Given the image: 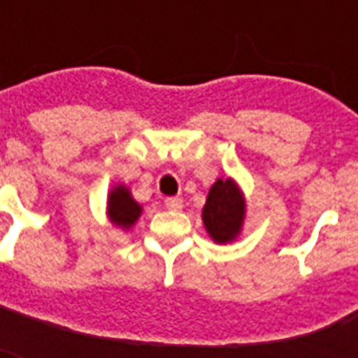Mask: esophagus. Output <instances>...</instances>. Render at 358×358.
I'll list each match as a JSON object with an SVG mask.
<instances>
[{"label":"esophagus","mask_w":358,"mask_h":358,"mask_svg":"<svg viewBox=\"0 0 358 358\" xmlns=\"http://www.w3.org/2000/svg\"><path fill=\"white\" fill-rule=\"evenodd\" d=\"M165 206H167L169 210H173V212H178V210H182V206H184V201H182L180 196H167V199H165Z\"/></svg>","instance_id":"1"}]
</instances>
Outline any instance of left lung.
Returning a JSON list of instances; mask_svg holds the SVG:
<instances>
[{"mask_svg":"<svg viewBox=\"0 0 358 358\" xmlns=\"http://www.w3.org/2000/svg\"><path fill=\"white\" fill-rule=\"evenodd\" d=\"M245 195L234 178H217L210 187L202 208V223L208 236L217 245L232 243L243 230Z\"/></svg>","mask_w":358,"mask_h":358,"instance_id":"obj_1","label":"left lung"}]
</instances>
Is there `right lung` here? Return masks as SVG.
I'll use <instances>...</instances> for the list:
<instances>
[{"label":"right lung","mask_w":358,"mask_h":358,"mask_svg":"<svg viewBox=\"0 0 358 358\" xmlns=\"http://www.w3.org/2000/svg\"><path fill=\"white\" fill-rule=\"evenodd\" d=\"M108 213L109 223L115 224L120 230H129L137 223V219L143 213V206L131 196L129 187L124 184H117L108 193Z\"/></svg>","instance_id":"right-lung-1"}]
</instances>
